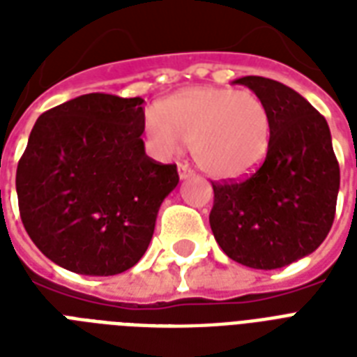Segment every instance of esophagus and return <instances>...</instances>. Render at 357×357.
<instances>
[{
	"label": "esophagus",
	"mask_w": 357,
	"mask_h": 357,
	"mask_svg": "<svg viewBox=\"0 0 357 357\" xmlns=\"http://www.w3.org/2000/svg\"><path fill=\"white\" fill-rule=\"evenodd\" d=\"M178 172H179V179H189L195 176V172H192L187 165H179Z\"/></svg>",
	"instance_id": "obj_1"
}]
</instances>
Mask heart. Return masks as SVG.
I'll list each match as a JSON object with an SVG mask.
<instances>
[{"mask_svg": "<svg viewBox=\"0 0 357 357\" xmlns=\"http://www.w3.org/2000/svg\"><path fill=\"white\" fill-rule=\"evenodd\" d=\"M144 129L165 155H172L187 142L195 162L207 176L237 179L265 161L272 119L255 92L196 86L161 102L159 114H146Z\"/></svg>", "mask_w": 357, "mask_h": 357, "instance_id": "1", "label": "heart"}]
</instances>
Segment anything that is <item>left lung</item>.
Listing matches in <instances>:
<instances>
[{"label":"left lung","mask_w":357,"mask_h":357,"mask_svg":"<svg viewBox=\"0 0 357 357\" xmlns=\"http://www.w3.org/2000/svg\"><path fill=\"white\" fill-rule=\"evenodd\" d=\"M263 98L271 148L248 179L215 183L209 224L224 254L272 271L315 252L335 217L339 162L328 122L291 86L259 75L235 79Z\"/></svg>","instance_id":"1"}]
</instances>
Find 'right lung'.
<instances>
[{
    "label": "right lung",
    "instance_id": "obj_1",
    "mask_svg": "<svg viewBox=\"0 0 357 357\" xmlns=\"http://www.w3.org/2000/svg\"><path fill=\"white\" fill-rule=\"evenodd\" d=\"M144 100L83 94L38 116L16 170L20 217L47 259L85 276L139 263L176 165L146 155Z\"/></svg>",
    "mask_w": 357,
    "mask_h": 357
}]
</instances>
